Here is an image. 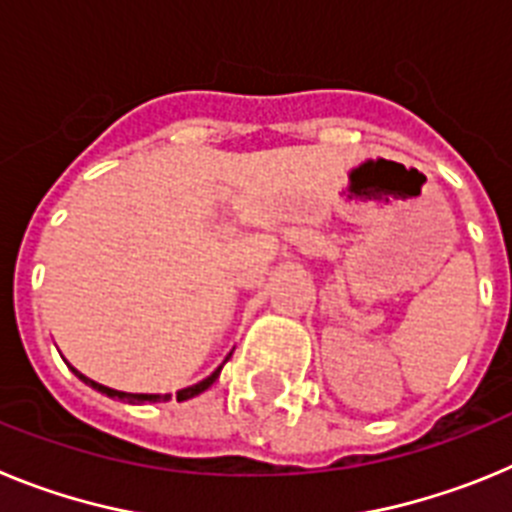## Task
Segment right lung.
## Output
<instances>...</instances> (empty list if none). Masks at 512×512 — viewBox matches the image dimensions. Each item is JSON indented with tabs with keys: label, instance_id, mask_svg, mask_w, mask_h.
<instances>
[{
	"label": "right lung",
	"instance_id": "obj_1",
	"mask_svg": "<svg viewBox=\"0 0 512 512\" xmlns=\"http://www.w3.org/2000/svg\"><path fill=\"white\" fill-rule=\"evenodd\" d=\"M228 359H230V354L225 356V361H228ZM225 361H223V364H225ZM223 364L217 366L215 372H212L207 379H202V382H197V384H192V387H184V390L176 392V400L184 402V400H189V397L202 395V392H205L207 387H212V382H215V379L220 377V369H223ZM69 369L76 374V377L81 379V382L89 384V387H94V390L102 392V395L115 397V400H122V402H130V405H143V402H169V400H171V395H135V392L112 390V387H104V384L94 382V379H89V377H84V374H81V372H76V369H74V366H71V364H69Z\"/></svg>",
	"mask_w": 512,
	"mask_h": 512
}]
</instances>
